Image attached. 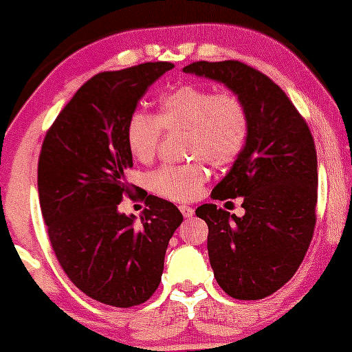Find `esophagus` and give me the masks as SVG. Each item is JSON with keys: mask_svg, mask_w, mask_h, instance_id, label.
I'll return each instance as SVG.
<instances>
[{"mask_svg": "<svg viewBox=\"0 0 352 352\" xmlns=\"http://www.w3.org/2000/svg\"><path fill=\"white\" fill-rule=\"evenodd\" d=\"M179 210H181V214H183L184 219H192V215H194V209H192V207H189V206H179Z\"/></svg>", "mask_w": 352, "mask_h": 352, "instance_id": "esophagus-1", "label": "esophagus"}]
</instances>
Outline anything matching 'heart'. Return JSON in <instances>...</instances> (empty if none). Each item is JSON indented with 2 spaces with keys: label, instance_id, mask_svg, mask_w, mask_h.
<instances>
[{
  "label": "heart",
  "instance_id": "b5f03b06",
  "mask_svg": "<svg viewBox=\"0 0 352 352\" xmlns=\"http://www.w3.org/2000/svg\"><path fill=\"white\" fill-rule=\"evenodd\" d=\"M168 132L186 130V153L206 160L215 168L227 166L240 156L248 138V112L236 94L212 93L197 85H183L160 99L158 116L135 111L127 124V145L138 162L153 160L162 138ZM207 171L202 164L163 166L148 176V188L171 201H192L202 192Z\"/></svg>",
  "mask_w": 352,
  "mask_h": 352
}]
</instances>
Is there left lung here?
I'll use <instances>...</instances> for the list:
<instances>
[{
  "instance_id": "left-lung-1",
  "label": "left lung",
  "mask_w": 352,
  "mask_h": 352,
  "mask_svg": "<svg viewBox=\"0 0 352 352\" xmlns=\"http://www.w3.org/2000/svg\"><path fill=\"white\" fill-rule=\"evenodd\" d=\"M188 75L227 86L248 112V138L212 199L243 197L236 217L197 207L219 285L240 300L264 298L296 274L315 228L318 166L309 125L271 78L238 60L194 62Z\"/></svg>"
}]
</instances>
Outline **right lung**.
Wrapping results in <instances>:
<instances>
[{"mask_svg":"<svg viewBox=\"0 0 352 352\" xmlns=\"http://www.w3.org/2000/svg\"><path fill=\"white\" fill-rule=\"evenodd\" d=\"M169 62L102 72L76 91L55 119L38 156L43 220L60 266L81 292L106 303L140 305L162 280L164 254L183 222L175 204L148 196L140 220L119 212L132 168L127 124Z\"/></svg>","mask_w":352,"mask_h":352,"instance_id":"add662e5","label":"right lung"}]
</instances>
